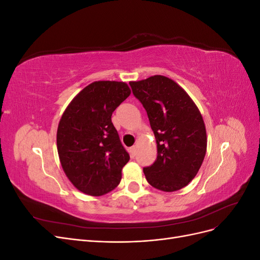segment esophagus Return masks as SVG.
I'll list each match as a JSON object with an SVG mask.
<instances>
[{
	"instance_id": "1",
	"label": "esophagus",
	"mask_w": 260,
	"mask_h": 260,
	"mask_svg": "<svg viewBox=\"0 0 260 260\" xmlns=\"http://www.w3.org/2000/svg\"><path fill=\"white\" fill-rule=\"evenodd\" d=\"M136 154H137V147L136 146L130 147V155H131V157H135Z\"/></svg>"
}]
</instances>
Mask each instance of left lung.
Masks as SVG:
<instances>
[{
  "mask_svg": "<svg viewBox=\"0 0 260 260\" xmlns=\"http://www.w3.org/2000/svg\"><path fill=\"white\" fill-rule=\"evenodd\" d=\"M143 105L157 143V158L143 168L147 182L164 192L190 183L206 154L203 117L187 93L174 80L153 76L129 83Z\"/></svg>",
  "mask_w": 260,
  "mask_h": 260,
  "instance_id": "1",
  "label": "left lung"
}]
</instances>
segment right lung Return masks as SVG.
Segmentation results:
<instances>
[{
    "label": "right lung",
    "instance_id": "add662e5",
    "mask_svg": "<svg viewBox=\"0 0 260 260\" xmlns=\"http://www.w3.org/2000/svg\"><path fill=\"white\" fill-rule=\"evenodd\" d=\"M127 83L95 81L70 102L57 129V152L78 190L104 195L119 184L130 159L112 122L115 109L130 95Z\"/></svg>",
    "mask_w": 260,
    "mask_h": 260
}]
</instances>
